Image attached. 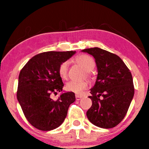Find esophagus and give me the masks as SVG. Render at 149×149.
Listing matches in <instances>:
<instances>
[{
  "instance_id": "obj_1",
  "label": "esophagus",
  "mask_w": 149,
  "mask_h": 149,
  "mask_svg": "<svg viewBox=\"0 0 149 149\" xmlns=\"http://www.w3.org/2000/svg\"><path fill=\"white\" fill-rule=\"evenodd\" d=\"M81 98H82L81 96L78 95H76V100H77V101H79L80 100H81Z\"/></svg>"
}]
</instances>
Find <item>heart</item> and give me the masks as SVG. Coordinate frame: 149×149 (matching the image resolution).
<instances>
[{"mask_svg":"<svg viewBox=\"0 0 149 149\" xmlns=\"http://www.w3.org/2000/svg\"><path fill=\"white\" fill-rule=\"evenodd\" d=\"M75 62L84 68L87 72H90L93 69L95 66V62L92 57L88 55L82 54L78 56L75 58ZM68 62L64 61L60 64L58 68V74L62 79H66L68 77ZM89 86V83L86 81H70L66 83L65 89L70 92H73L74 93L79 94L83 90L87 89Z\"/></svg>","mask_w":149,"mask_h":149,"instance_id":"obj_1","label":"heart"}]
</instances>
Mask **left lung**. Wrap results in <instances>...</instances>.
Returning a JSON list of instances; mask_svg holds the SVG:
<instances>
[{
    "label": "left lung",
    "mask_w": 149,
    "mask_h": 149,
    "mask_svg": "<svg viewBox=\"0 0 149 149\" xmlns=\"http://www.w3.org/2000/svg\"><path fill=\"white\" fill-rule=\"evenodd\" d=\"M82 52L94 57L98 72L91 89L89 97L92 105L87 111V118L100 128H113L124 119L133 99L132 74L123 60L113 53L97 47Z\"/></svg>",
    "instance_id": "1"
}]
</instances>
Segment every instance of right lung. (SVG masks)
<instances>
[{
    "instance_id": "add662e5",
    "label": "right lung",
    "mask_w": 149,
    "mask_h": 149,
    "mask_svg": "<svg viewBox=\"0 0 149 149\" xmlns=\"http://www.w3.org/2000/svg\"><path fill=\"white\" fill-rule=\"evenodd\" d=\"M75 51L47 52L31 58L19 76L17 97L27 121L35 128L49 131L58 128L67 116L70 105L75 101L73 92L62 93L57 100L51 96L64 87L58 74L60 64Z\"/></svg>"
}]
</instances>
